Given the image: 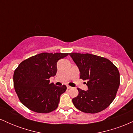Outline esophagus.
<instances>
[{
  "label": "esophagus",
  "mask_w": 133,
  "mask_h": 133,
  "mask_svg": "<svg viewBox=\"0 0 133 133\" xmlns=\"http://www.w3.org/2000/svg\"><path fill=\"white\" fill-rule=\"evenodd\" d=\"M67 88H68V89H71L72 87H71L70 86H69V85H68V86H67Z\"/></svg>",
  "instance_id": "obj_1"
}]
</instances>
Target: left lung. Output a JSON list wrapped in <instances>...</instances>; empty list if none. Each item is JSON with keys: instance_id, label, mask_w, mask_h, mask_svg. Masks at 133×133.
Here are the masks:
<instances>
[{"instance_id": "left-lung-1", "label": "left lung", "mask_w": 133, "mask_h": 133, "mask_svg": "<svg viewBox=\"0 0 133 133\" xmlns=\"http://www.w3.org/2000/svg\"><path fill=\"white\" fill-rule=\"evenodd\" d=\"M79 68L80 78L87 81L88 91L77 88L79 94L72 99L77 109L95 114L106 109L115 99L120 84L118 69L111 61L91 54L69 53Z\"/></svg>"}]
</instances>
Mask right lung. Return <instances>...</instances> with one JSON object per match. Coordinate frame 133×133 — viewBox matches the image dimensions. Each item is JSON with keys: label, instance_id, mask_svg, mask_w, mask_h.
<instances>
[{"label": "right lung", "instance_id": "right-lung-1", "mask_svg": "<svg viewBox=\"0 0 133 133\" xmlns=\"http://www.w3.org/2000/svg\"><path fill=\"white\" fill-rule=\"evenodd\" d=\"M69 53L42 52L23 61L14 73V87L20 101L30 110L48 113L58 107L67 87L49 83L57 72V62Z\"/></svg>", "mask_w": 133, "mask_h": 133}]
</instances>
